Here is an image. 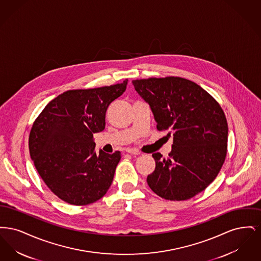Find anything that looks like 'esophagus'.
Returning a JSON list of instances; mask_svg holds the SVG:
<instances>
[{"mask_svg": "<svg viewBox=\"0 0 261 261\" xmlns=\"http://www.w3.org/2000/svg\"><path fill=\"white\" fill-rule=\"evenodd\" d=\"M126 152H127V153H130V154H132V155H139V154H141V152H140L138 149H126Z\"/></svg>", "mask_w": 261, "mask_h": 261, "instance_id": "34e87169", "label": "esophagus"}]
</instances>
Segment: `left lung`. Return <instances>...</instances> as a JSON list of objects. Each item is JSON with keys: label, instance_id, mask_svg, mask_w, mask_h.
<instances>
[{"label": "left lung", "instance_id": "left-lung-1", "mask_svg": "<svg viewBox=\"0 0 261 261\" xmlns=\"http://www.w3.org/2000/svg\"><path fill=\"white\" fill-rule=\"evenodd\" d=\"M138 94L150 107L159 131L173 133L167 159L152 154L155 169L147 178L162 199L186 200L206 189L227 154L228 124L220 105L195 82L181 77L137 79Z\"/></svg>", "mask_w": 261, "mask_h": 261}]
</instances>
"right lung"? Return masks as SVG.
I'll return each instance as SVG.
<instances>
[{"instance_id": "obj_1", "label": "right lung", "mask_w": 261, "mask_h": 261, "mask_svg": "<svg viewBox=\"0 0 261 261\" xmlns=\"http://www.w3.org/2000/svg\"><path fill=\"white\" fill-rule=\"evenodd\" d=\"M127 79L111 86L68 90L50 100L35 119L29 152L38 173L60 199L86 205L112 185L120 151L95 152L93 135L106 126V112L120 97Z\"/></svg>"}]
</instances>
